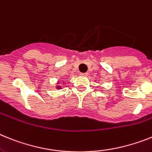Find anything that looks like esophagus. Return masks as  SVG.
<instances>
[{
  "label": "esophagus",
  "mask_w": 152,
  "mask_h": 152,
  "mask_svg": "<svg viewBox=\"0 0 152 152\" xmlns=\"http://www.w3.org/2000/svg\"><path fill=\"white\" fill-rule=\"evenodd\" d=\"M87 75H88L87 72H86V73H80V76H87Z\"/></svg>",
  "instance_id": "esophagus-1"
}]
</instances>
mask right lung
<instances>
[{
  "label": "right lung",
  "mask_w": 152,
  "mask_h": 152,
  "mask_svg": "<svg viewBox=\"0 0 152 152\" xmlns=\"http://www.w3.org/2000/svg\"><path fill=\"white\" fill-rule=\"evenodd\" d=\"M65 83V80H63V79H62L61 80H60V81L57 82V83H56V89H62V86H60V84H64Z\"/></svg>",
  "instance_id": "1"
}]
</instances>
